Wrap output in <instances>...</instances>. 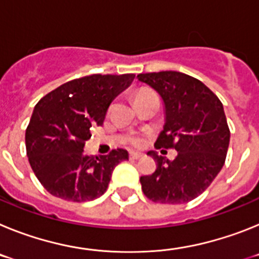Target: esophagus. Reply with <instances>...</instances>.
I'll use <instances>...</instances> for the list:
<instances>
[{
	"label": "esophagus",
	"mask_w": 259,
	"mask_h": 259,
	"mask_svg": "<svg viewBox=\"0 0 259 259\" xmlns=\"http://www.w3.org/2000/svg\"><path fill=\"white\" fill-rule=\"evenodd\" d=\"M141 157H143V153H139V152L130 153V158H131V159H139V158Z\"/></svg>",
	"instance_id": "34e87169"
}]
</instances>
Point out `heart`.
Here are the masks:
<instances>
[{
  "instance_id": "b5f03b06",
  "label": "heart",
  "mask_w": 259,
  "mask_h": 259,
  "mask_svg": "<svg viewBox=\"0 0 259 259\" xmlns=\"http://www.w3.org/2000/svg\"><path fill=\"white\" fill-rule=\"evenodd\" d=\"M150 93H152V92H150V91H146V89H141V91H139V92L136 93L135 98L141 97V96H145V95H150ZM131 143L135 144V145H140V144H141V139H139V137H132Z\"/></svg>"
}]
</instances>
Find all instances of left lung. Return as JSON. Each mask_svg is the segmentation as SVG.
<instances>
[{"label": "left lung", "mask_w": 259, "mask_h": 259, "mask_svg": "<svg viewBox=\"0 0 259 259\" xmlns=\"http://www.w3.org/2000/svg\"><path fill=\"white\" fill-rule=\"evenodd\" d=\"M140 83L161 96L164 106V125L155 148H175L174 161L157 152V168L141 176L144 194L161 203H185L198 197L211 184L223 167L230 128L219 98L202 81L178 71H161L137 75Z\"/></svg>", "instance_id": "left-lung-1"}]
</instances>
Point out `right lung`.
Here are the masks:
<instances>
[{"mask_svg": "<svg viewBox=\"0 0 259 259\" xmlns=\"http://www.w3.org/2000/svg\"><path fill=\"white\" fill-rule=\"evenodd\" d=\"M134 74L91 75L62 84L42 97L26 130L29 164L38 182L62 200L84 202L106 192L125 149L85 155L92 125H101L110 104L134 81Z\"/></svg>", "mask_w": 259, "mask_h": 259, "instance_id": "1", "label": "right lung"}]
</instances>
